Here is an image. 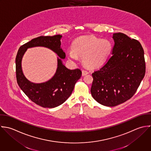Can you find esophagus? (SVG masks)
Instances as JSON below:
<instances>
[{
    "instance_id": "esophagus-1",
    "label": "esophagus",
    "mask_w": 151,
    "mask_h": 151,
    "mask_svg": "<svg viewBox=\"0 0 151 151\" xmlns=\"http://www.w3.org/2000/svg\"><path fill=\"white\" fill-rule=\"evenodd\" d=\"M88 74V72L87 70H82V76H84Z\"/></svg>"
}]
</instances>
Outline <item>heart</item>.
I'll return each mask as SVG.
<instances>
[{
	"label": "heart",
	"mask_w": 151,
	"mask_h": 151,
	"mask_svg": "<svg viewBox=\"0 0 151 151\" xmlns=\"http://www.w3.org/2000/svg\"><path fill=\"white\" fill-rule=\"evenodd\" d=\"M112 49V44L108 39L94 36H84L77 39L73 43V50L69 51L68 57L76 61L78 56L82 57L83 63L91 68L99 67L107 60Z\"/></svg>",
	"instance_id": "1"
}]
</instances>
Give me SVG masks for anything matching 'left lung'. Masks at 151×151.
Masks as SVG:
<instances>
[{"label":"left lung","instance_id":"1","mask_svg":"<svg viewBox=\"0 0 151 151\" xmlns=\"http://www.w3.org/2000/svg\"><path fill=\"white\" fill-rule=\"evenodd\" d=\"M112 56L93 74L91 93L94 99L114 106L130 99L145 74L144 51L141 43L122 33H114Z\"/></svg>","mask_w":151,"mask_h":151}]
</instances>
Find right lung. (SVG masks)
Instances as JSON below:
<instances>
[{
  "label": "right lung",
  "instance_id": "obj_1",
  "mask_svg": "<svg viewBox=\"0 0 151 151\" xmlns=\"http://www.w3.org/2000/svg\"><path fill=\"white\" fill-rule=\"evenodd\" d=\"M61 35L40 36L22 46L16 57L17 82L24 94L35 104L52 108L60 105L71 96L76 82L80 78L82 72L78 69L70 70L63 63L65 53L61 48ZM35 47H45L55 52L58 58L56 73L49 81L42 83H34L24 76L21 68V60L27 49Z\"/></svg>",
  "mask_w": 151,
  "mask_h": 151
}]
</instances>
